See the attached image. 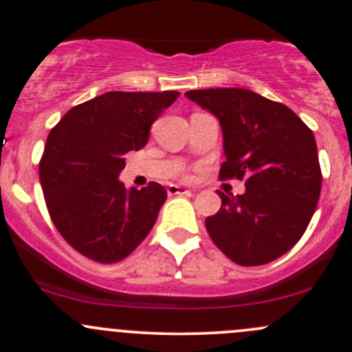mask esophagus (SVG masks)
<instances>
[{"label": "esophagus", "instance_id": "obj_1", "mask_svg": "<svg viewBox=\"0 0 352 352\" xmlns=\"http://www.w3.org/2000/svg\"><path fill=\"white\" fill-rule=\"evenodd\" d=\"M166 192H168V196H184V194H190V190L182 186H177V184H170L166 187Z\"/></svg>", "mask_w": 352, "mask_h": 352}]
</instances>
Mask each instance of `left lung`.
Returning <instances> with one entry per match:
<instances>
[{"instance_id": "left-lung-1", "label": "left lung", "mask_w": 352, "mask_h": 352, "mask_svg": "<svg viewBox=\"0 0 352 352\" xmlns=\"http://www.w3.org/2000/svg\"><path fill=\"white\" fill-rule=\"evenodd\" d=\"M186 97L209 110L223 131L221 179H245L242 196L221 197L206 218L216 247L240 265H262L303 236L322 189L317 143L289 107L245 88L190 90Z\"/></svg>"}]
</instances>
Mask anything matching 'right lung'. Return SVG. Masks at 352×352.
Returning <instances> with one entry per match:
<instances>
[{
    "instance_id": "obj_1",
    "label": "right lung",
    "mask_w": 352,
    "mask_h": 352,
    "mask_svg": "<svg viewBox=\"0 0 352 352\" xmlns=\"http://www.w3.org/2000/svg\"><path fill=\"white\" fill-rule=\"evenodd\" d=\"M179 91H107L67 110L51 129L38 165L58 232L91 261L126 258L153 228L166 199L156 182L138 190L117 177L124 155L146 146L150 127Z\"/></svg>"
}]
</instances>
